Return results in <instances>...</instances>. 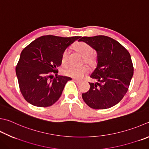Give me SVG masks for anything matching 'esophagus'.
<instances>
[{"instance_id":"34e87169","label":"esophagus","mask_w":149,"mask_h":149,"mask_svg":"<svg viewBox=\"0 0 149 149\" xmlns=\"http://www.w3.org/2000/svg\"><path fill=\"white\" fill-rule=\"evenodd\" d=\"M73 81H74V82L75 83H77V84H79V83H81V81L80 80H78V79H72Z\"/></svg>"}]
</instances>
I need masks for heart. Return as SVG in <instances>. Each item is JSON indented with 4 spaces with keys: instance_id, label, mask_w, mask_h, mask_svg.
<instances>
[{
    "instance_id": "1",
    "label": "heart",
    "mask_w": 149,
    "mask_h": 149,
    "mask_svg": "<svg viewBox=\"0 0 149 149\" xmlns=\"http://www.w3.org/2000/svg\"><path fill=\"white\" fill-rule=\"evenodd\" d=\"M74 50L83 57V62L90 67L94 66L97 62V56L94 54V48L87 42L80 41L74 44ZM68 52L65 50L61 55V62L64 65L68 63ZM87 73L86 67H74L70 66L65 69L64 74L67 76L73 78L80 79Z\"/></svg>"
}]
</instances>
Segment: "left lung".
Listing matches in <instances>:
<instances>
[{
	"label": "left lung",
	"instance_id": "1",
	"mask_svg": "<svg viewBox=\"0 0 149 149\" xmlns=\"http://www.w3.org/2000/svg\"><path fill=\"white\" fill-rule=\"evenodd\" d=\"M97 53V65L90 77L98 82L90 84L82 94L86 104L94 109H107L116 105L128 91L134 66L127 49L117 40L105 36L83 37Z\"/></svg>",
	"mask_w": 149,
	"mask_h": 149
}]
</instances>
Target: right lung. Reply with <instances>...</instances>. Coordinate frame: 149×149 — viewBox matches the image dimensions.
<instances>
[{
    "label": "right lung",
    "instance_id": "right-lung-1",
    "mask_svg": "<svg viewBox=\"0 0 149 149\" xmlns=\"http://www.w3.org/2000/svg\"><path fill=\"white\" fill-rule=\"evenodd\" d=\"M81 37H63L48 35L37 38L20 54L15 71L20 91L25 100L39 107H50L62 94L72 79L57 75L61 55Z\"/></svg>",
    "mask_w": 149,
    "mask_h": 149
}]
</instances>
